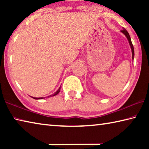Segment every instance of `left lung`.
Here are the masks:
<instances>
[{
    "label": "left lung",
    "mask_w": 149,
    "mask_h": 149,
    "mask_svg": "<svg viewBox=\"0 0 149 149\" xmlns=\"http://www.w3.org/2000/svg\"><path fill=\"white\" fill-rule=\"evenodd\" d=\"M122 32L125 35L126 37H127V39H128V41H129V42H130L131 49H132V58L133 59V58H134V49H133V45L132 44V40H131V37L130 36V34L128 33L127 30H126L125 28H123V29L122 30Z\"/></svg>",
    "instance_id": "1"
}]
</instances>
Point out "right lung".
<instances>
[{"label": "right lung", "mask_w": 149, "mask_h": 149, "mask_svg": "<svg viewBox=\"0 0 149 149\" xmlns=\"http://www.w3.org/2000/svg\"><path fill=\"white\" fill-rule=\"evenodd\" d=\"M60 87L58 89V90L56 92V93H54L53 95H50V96H49V97H53V96H55V95H58L59 93V92H60ZM32 98H33L34 99H43V98L42 97H41V98H35V97H32ZM44 99H45V97H44Z\"/></svg>", "instance_id": "add662e5"}]
</instances>
